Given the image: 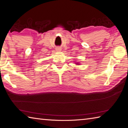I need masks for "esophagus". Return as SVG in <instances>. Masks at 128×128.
Wrapping results in <instances>:
<instances>
[{"mask_svg":"<svg viewBox=\"0 0 128 128\" xmlns=\"http://www.w3.org/2000/svg\"><path fill=\"white\" fill-rule=\"evenodd\" d=\"M56 51H58V52L61 51V49H60V48H57L56 49Z\"/></svg>","mask_w":128,"mask_h":128,"instance_id":"1","label":"esophagus"}]
</instances>
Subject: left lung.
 I'll list each match as a JSON object with an SVG mask.
<instances>
[{"instance_id":"8db88e82","label":"left lung","mask_w":128,"mask_h":128,"mask_svg":"<svg viewBox=\"0 0 128 128\" xmlns=\"http://www.w3.org/2000/svg\"><path fill=\"white\" fill-rule=\"evenodd\" d=\"M78 64V63H77V64Z\"/></svg>"}]
</instances>
